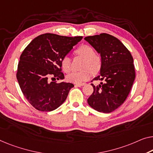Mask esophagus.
Returning a JSON list of instances; mask_svg holds the SVG:
<instances>
[{
    "label": "esophagus",
    "mask_w": 153,
    "mask_h": 153,
    "mask_svg": "<svg viewBox=\"0 0 153 153\" xmlns=\"http://www.w3.org/2000/svg\"><path fill=\"white\" fill-rule=\"evenodd\" d=\"M84 83H80V84H76V85L77 86H82L84 85Z\"/></svg>",
    "instance_id": "esophagus-1"
}]
</instances>
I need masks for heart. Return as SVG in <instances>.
I'll return each instance as SVG.
<instances>
[{
	"label": "heart",
	"mask_w": 153,
	"mask_h": 153,
	"mask_svg": "<svg viewBox=\"0 0 153 153\" xmlns=\"http://www.w3.org/2000/svg\"><path fill=\"white\" fill-rule=\"evenodd\" d=\"M75 53L84 58L82 71L72 72L67 76V80L72 83L80 84L87 81L93 74H97L101 69L102 60L98 55L95 54L94 50L88 45H82L75 51ZM61 67L64 72L69 73L71 69L69 57L65 56L61 60Z\"/></svg>",
	"instance_id": "b5f03b06"
}]
</instances>
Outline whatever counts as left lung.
<instances>
[{
    "label": "left lung",
    "mask_w": 153,
    "mask_h": 153,
    "mask_svg": "<svg viewBox=\"0 0 153 153\" xmlns=\"http://www.w3.org/2000/svg\"><path fill=\"white\" fill-rule=\"evenodd\" d=\"M84 40L101 56L100 74L93 80H104L91 85L93 93L87 100L95 111L109 113L124 103L135 78L133 58L127 48L117 38L107 33L87 36Z\"/></svg>",
    "instance_id": "1"
}]
</instances>
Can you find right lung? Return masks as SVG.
Here are the masks:
<instances>
[{
	"instance_id": "add662e5",
	"label": "right lung",
	"mask_w": 153,
	"mask_h": 153,
	"mask_svg": "<svg viewBox=\"0 0 153 153\" xmlns=\"http://www.w3.org/2000/svg\"><path fill=\"white\" fill-rule=\"evenodd\" d=\"M82 39V36L45 33L34 38L22 51L18 65L17 80L27 101L36 109L52 111L67 99L74 84L50 82L49 78H65L61 72V60Z\"/></svg>"
}]
</instances>
